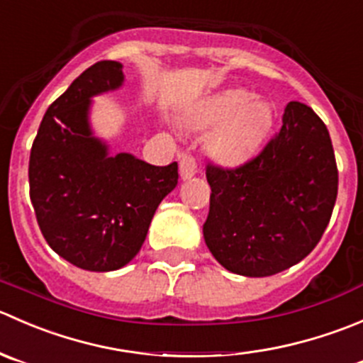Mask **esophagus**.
Wrapping results in <instances>:
<instances>
[{
    "label": "esophagus",
    "instance_id": "1",
    "mask_svg": "<svg viewBox=\"0 0 363 363\" xmlns=\"http://www.w3.org/2000/svg\"><path fill=\"white\" fill-rule=\"evenodd\" d=\"M197 173L196 160L190 155H183L180 159V177L182 180H190Z\"/></svg>",
    "mask_w": 363,
    "mask_h": 363
}]
</instances>
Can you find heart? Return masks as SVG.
Here are the masks:
<instances>
[{
  "instance_id": "b5f03b06",
  "label": "heart",
  "mask_w": 363,
  "mask_h": 363,
  "mask_svg": "<svg viewBox=\"0 0 363 363\" xmlns=\"http://www.w3.org/2000/svg\"><path fill=\"white\" fill-rule=\"evenodd\" d=\"M272 123L270 104L242 88L218 93L186 120V127L192 130L215 128L211 148L225 162H240L256 153Z\"/></svg>"
}]
</instances>
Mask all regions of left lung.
Listing matches in <instances>:
<instances>
[{
    "mask_svg": "<svg viewBox=\"0 0 363 363\" xmlns=\"http://www.w3.org/2000/svg\"><path fill=\"white\" fill-rule=\"evenodd\" d=\"M210 213L203 236L215 259L243 277L300 263L321 240L337 199L335 155L321 118L289 102L282 127L236 169L208 166Z\"/></svg>",
    "mask_w": 363,
    "mask_h": 363,
    "instance_id": "obj_1",
    "label": "left lung"
}]
</instances>
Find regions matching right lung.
Here are the masks:
<instances>
[{
	"mask_svg": "<svg viewBox=\"0 0 363 363\" xmlns=\"http://www.w3.org/2000/svg\"><path fill=\"white\" fill-rule=\"evenodd\" d=\"M120 61H99L49 106L30 155V197L45 242L88 272L130 263L160 201L177 186L178 164L152 166L111 153L91 127L93 96L123 86Z\"/></svg>",
	"mask_w": 363,
	"mask_h": 363,
	"instance_id": "add662e5",
	"label": "right lung"
}]
</instances>
